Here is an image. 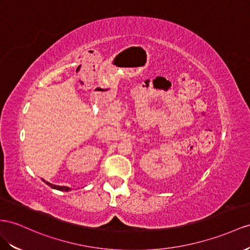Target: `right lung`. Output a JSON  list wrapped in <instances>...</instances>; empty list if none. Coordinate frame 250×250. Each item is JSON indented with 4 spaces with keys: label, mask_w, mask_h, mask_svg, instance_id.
<instances>
[{
    "label": "right lung",
    "mask_w": 250,
    "mask_h": 250,
    "mask_svg": "<svg viewBox=\"0 0 250 250\" xmlns=\"http://www.w3.org/2000/svg\"><path fill=\"white\" fill-rule=\"evenodd\" d=\"M44 183L45 184H47L49 187H52L53 189H57V190H60V191H69L70 190V188H68V187H64V186H57V185H53V184H50V183H48V182H45L44 180H42Z\"/></svg>",
    "instance_id": "1"
}]
</instances>
